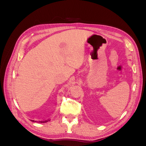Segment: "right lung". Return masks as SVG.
Returning a JSON list of instances; mask_svg holds the SVG:
<instances>
[{
    "instance_id": "add662e5",
    "label": "right lung",
    "mask_w": 146,
    "mask_h": 146,
    "mask_svg": "<svg viewBox=\"0 0 146 146\" xmlns=\"http://www.w3.org/2000/svg\"><path fill=\"white\" fill-rule=\"evenodd\" d=\"M48 121L49 120H46V121H39V122H41V123H44V122H48ZM33 121V122H34L35 121ZM35 122H37V121H35Z\"/></svg>"
}]
</instances>
